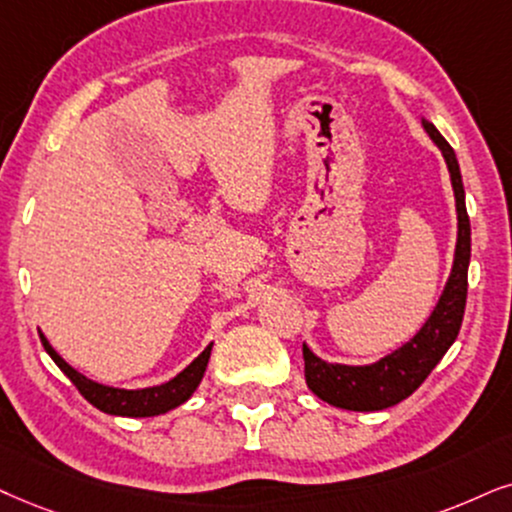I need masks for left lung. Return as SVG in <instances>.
<instances>
[{
    "instance_id": "obj_1",
    "label": "left lung",
    "mask_w": 512,
    "mask_h": 512,
    "mask_svg": "<svg viewBox=\"0 0 512 512\" xmlns=\"http://www.w3.org/2000/svg\"><path fill=\"white\" fill-rule=\"evenodd\" d=\"M420 125L442 151L446 167H449L458 219L454 264H451L449 278H446L435 309L420 326V331L409 342H404V345L373 361V364H333V361H326L319 354H314L304 342L302 354L307 387L316 397L326 401V404L338 406V409L383 411L399 404L401 399H406L423 385V380L442 361L446 349L454 345L458 331H461L465 297H468L470 264V219L468 210H465L461 167H458L454 148L446 144L437 127L428 118H420Z\"/></svg>"
}]
</instances>
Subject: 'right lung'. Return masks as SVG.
Here are the masks:
<instances>
[{
    "mask_svg": "<svg viewBox=\"0 0 512 512\" xmlns=\"http://www.w3.org/2000/svg\"><path fill=\"white\" fill-rule=\"evenodd\" d=\"M40 340L44 349H47L49 357L54 359V364L61 368L70 380H73V385L80 390V394L89 401V404L96 406V409L103 413H111V416H125V418L160 416V413L177 409V406L184 404V401H189L191 394L198 390L200 380H203L205 368H208V361L212 354V345H215V342H210V345L205 347L203 352H200L198 357L184 368V371L174 375V378L167 380V383L144 387V390H125V387L96 383V380L87 378V375H82L80 371H75V368L70 366L54 347H51V342L42 331H40Z\"/></svg>",
    "mask_w": 512,
    "mask_h": 512,
    "instance_id": "1",
    "label": "right lung"
}]
</instances>
